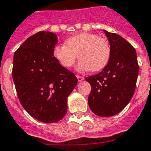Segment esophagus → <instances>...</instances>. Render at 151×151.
I'll return each mask as SVG.
<instances>
[{"label": "esophagus", "mask_w": 151, "mask_h": 151, "mask_svg": "<svg viewBox=\"0 0 151 151\" xmlns=\"http://www.w3.org/2000/svg\"><path fill=\"white\" fill-rule=\"evenodd\" d=\"M76 77H77V78H78V82H82V81H83V80L85 79V78H84V77L80 76H78V75H76Z\"/></svg>", "instance_id": "1"}]
</instances>
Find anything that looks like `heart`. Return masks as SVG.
Returning a JSON list of instances; mask_svg holds the SVG:
<instances>
[{"mask_svg": "<svg viewBox=\"0 0 151 151\" xmlns=\"http://www.w3.org/2000/svg\"><path fill=\"white\" fill-rule=\"evenodd\" d=\"M66 45H56L53 56L64 68H71L77 60L81 72H98L107 65L111 55L110 42L94 33L82 32L66 40Z\"/></svg>", "mask_w": 151, "mask_h": 151, "instance_id": "obj_1", "label": "heart"}]
</instances>
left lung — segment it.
I'll list each match as a JSON object with an SVG mask.
<instances>
[{"mask_svg": "<svg viewBox=\"0 0 151 151\" xmlns=\"http://www.w3.org/2000/svg\"><path fill=\"white\" fill-rule=\"evenodd\" d=\"M111 47L110 60L98 74L85 78L91 86V110L108 117L122 111L134 93L138 66L135 49L122 36L104 30Z\"/></svg>", "mask_w": 151, "mask_h": 151, "instance_id": "8db88e82", "label": "left lung"}]
</instances>
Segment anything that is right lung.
<instances>
[{"instance_id":"add662e5","label":"right lung","mask_w":151,"mask_h":151,"mask_svg":"<svg viewBox=\"0 0 151 151\" xmlns=\"http://www.w3.org/2000/svg\"><path fill=\"white\" fill-rule=\"evenodd\" d=\"M57 35L41 31L14 53L13 79L20 104L35 119L56 122L67 112V97L78 79L53 56Z\"/></svg>"}]
</instances>
